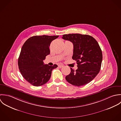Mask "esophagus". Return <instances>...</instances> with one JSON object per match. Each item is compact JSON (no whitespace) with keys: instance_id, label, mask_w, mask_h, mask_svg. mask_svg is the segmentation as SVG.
<instances>
[{"instance_id":"34e87169","label":"esophagus","mask_w":121,"mask_h":121,"mask_svg":"<svg viewBox=\"0 0 121 121\" xmlns=\"http://www.w3.org/2000/svg\"><path fill=\"white\" fill-rule=\"evenodd\" d=\"M64 65H58V67L60 68H63L64 67Z\"/></svg>"}]
</instances>
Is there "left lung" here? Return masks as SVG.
<instances>
[{
	"label": "left lung",
	"mask_w": 121,
	"mask_h": 121,
	"mask_svg": "<svg viewBox=\"0 0 121 121\" xmlns=\"http://www.w3.org/2000/svg\"><path fill=\"white\" fill-rule=\"evenodd\" d=\"M62 38L73 44L72 58L76 61L78 69L71 68V73L65 77L71 84L80 86L91 82L99 73L101 65L102 54L96 40L87 35H64Z\"/></svg>",
	"instance_id": "8db88e82"
}]
</instances>
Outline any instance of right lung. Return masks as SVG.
<instances>
[{"label": "right lung", "mask_w": 121, "mask_h": 121, "mask_svg": "<svg viewBox=\"0 0 121 121\" xmlns=\"http://www.w3.org/2000/svg\"><path fill=\"white\" fill-rule=\"evenodd\" d=\"M58 35H36L28 38L22 47L18 58L19 68L22 76L34 86H39L49 80L56 65H44L43 60L49 54L51 42Z\"/></svg>", "instance_id": "right-lung-1"}]
</instances>
